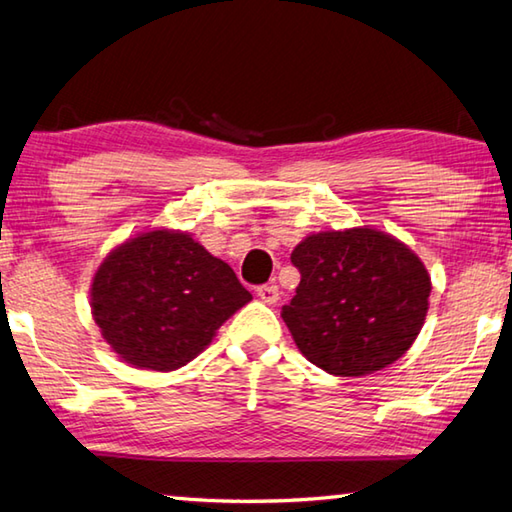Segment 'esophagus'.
<instances>
[{
	"instance_id": "1",
	"label": "esophagus",
	"mask_w": 512,
	"mask_h": 512,
	"mask_svg": "<svg viewBox=\"0 0 512 512\" xmlns=\"http://www.w3.org/2000/svg\"><path fill=\"white\" fill-rule=\"evenodd\" d=\"M257 296L262 302H266V305H275L277 300H280V289L275 287V284H262V287L257 289Z\"/></svg>"
}]
</instances>
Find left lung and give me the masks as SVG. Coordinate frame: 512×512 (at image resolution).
Instances as JSON below:
<instances>
[{
  "label": "left lung",
  "mask_w": 512,
  "mask_h": 512,
  "mask_svg": "<svg viewBox=\"0 0 512 512\" xmlns=\"http://www.w3.org/2000/svg\"><path fill=\"white\" fill-rule=\"evenodd\" d=\"M291 262L300 284L282 318L314 366L336 377L372 375L418 339L431 277L400 239L368 225L314 232Z\"/></svg>",
  "instance_id": "left-lung-1"
}]
</instances>
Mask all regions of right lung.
<instances>
[{
  "instance_id": "1",
  "label": "right lung",
  "mask_w": 512,
  "mask_h": 512,
  "mask_svg": "<svg viewBox=\"0 0 512 512\" xmlns=\"http://www.w3.org/2000/svg\"><path fill=\"white\" fill-rule=\"evenodd\" d=\"M253 296L223 259L180 230H149L112 248L90 284L103 341L133 368L171 372L212 343Z\"/></svg>"
}]
</instances>
